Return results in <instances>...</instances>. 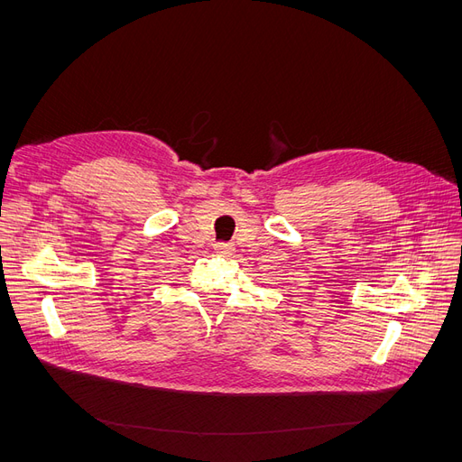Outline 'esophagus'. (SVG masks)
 <instances>
[{"mask_svg": "<svg viewBox=\"0 0 462 462\" xmlns=\"http://www.w3.org/2000/svg\"><path fill=\"white\" fill-rule=\"evenodd\" d=\"M215 253L221 254V256H228L234 253V245L232 244H215Z\"/></svg>", "mask_w": 462, "mask_h": 462, "instance_id": "34e87169", "label": "esophagus"}]
</instances>
